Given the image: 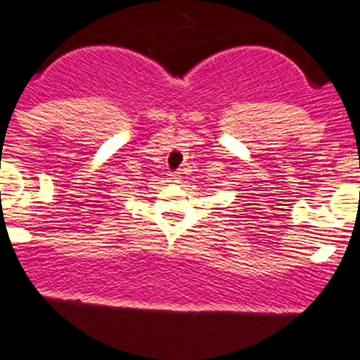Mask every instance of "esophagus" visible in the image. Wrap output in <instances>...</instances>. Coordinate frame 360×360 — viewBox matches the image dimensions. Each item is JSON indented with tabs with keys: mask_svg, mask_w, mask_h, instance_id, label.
Here are the masks:
<instances>
[{
	"mask_svg": "<svg viewBox=\"0 0 360 360\" xmlns=\"http://www.w3.org/2000/svg\"><path fill=\"white\" fill-rule=\"evenodd\" d=\"M168 179H170V183H179L181 176H179V174L172 172V174H168Z\"/></svg>",
	"mask_w": 360,
	"mask_h": 360,
	"instance_id": "34e87169",
	"label": "esophagus"
}]
</instances>
